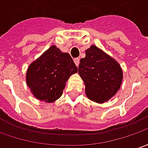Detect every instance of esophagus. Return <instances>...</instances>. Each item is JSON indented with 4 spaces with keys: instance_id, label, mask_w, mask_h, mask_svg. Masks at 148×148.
<instances>
[{
    "instance_id": "1",
    "label": "esophagus",
    "mask_w": 148,
    "mask_h": 148,
    "mask_svg": "<svg viewBox=\"0 0 148 148\" xmlns=\"http://www.w3.org/2000/svg\"><path fill=\"white\" fill-rule=\"evenodd\" d=\"M74 63H75V64H76L77 66H79V62H80V59H79V58H75L74 60Z\"/></svg>"
}]
</instances>
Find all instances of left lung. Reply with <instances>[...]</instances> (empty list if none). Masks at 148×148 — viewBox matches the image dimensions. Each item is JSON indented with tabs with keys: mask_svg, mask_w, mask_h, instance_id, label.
<instances>
[{
	"mask_svg": "<svg viewBox=\"0 0 148 148\" xmlns=\"http://www.w3.org/2000/svg\"><path fill=\"white\" fill-rule=\"evenodd\" d=\"M79 74L87 97L97 103H104L115 96L123 79L119 63L94 45L86 50V56L80 60Z\"/></svg>",
	"mask_w": 148,
	"mask_h": 148,
	"instance_id": "8db88e82",
	"label": "left lung"
}]
</instances>
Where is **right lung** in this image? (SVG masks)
<instances>
[{
    "instance_id": "right-lung-1",
    "label": "right lung",
    "mask_w": 148,
    "mask_h": 148,
    "mask_svg": "<svg viewBox=\"0 0 148 148\" xmlns=\"http://www.w3.org/2000/svg\"><path fill=\"white\" fill-rule=\"evenodd\" d=\"M77 72L70 55L51 46L28 66L26 82L37 99L53 102L62 95L69 77Z\"/></svg>"
}]
</instances>
